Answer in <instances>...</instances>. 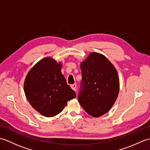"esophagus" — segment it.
<instances>
[{
    "mask_svg": "<svg viewBox=\"0 0 150 150\" xmlns=\"http://www.w3.org/2000/svg\"><path fill=\"white\" fill-rule=\"evenodd\" d=\"M71 88H72L73 90L75 91L76 90H77V84H71Z\"/></svg>",
    "mask_w": 150,
    "mask_h": 150,
    "instance_id": "esophagus-1",
    "label": "esophagus"
}]
</instances>
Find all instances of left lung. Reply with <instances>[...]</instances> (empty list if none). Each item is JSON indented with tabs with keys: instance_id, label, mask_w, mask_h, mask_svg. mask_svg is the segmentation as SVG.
Instances as JSON below:
<instances>
[{
	"instance_id": "8db88e82",
	"label": "left lung",
	"mask_w": 150,
	"mask_h": 150,
	"mask_svg": "<svg viewBox=\"0 0 150 150\" xmlns=\"http://www.w3.org/2000/svg\"><path fill=\"white\" fill-rule=\"evenodd\" d=\"M82 81L78 100L86 112L98 117L109 111L119 91V79L106 57L93 52L81 64Z\"/></svg>"
}]
</instances>
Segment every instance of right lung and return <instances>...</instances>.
<instances>
[{"mask_svg":"<svg viewBox=\"0 0 150 150\" xmlns=\"http://www.w3.org/2000/svg\"><path fill=\"white\" fill-rule=\"evenodd\" d=\"M61 64L46 57L35 65L24 81V92L35 110L51 117L61 112L67 102L76 97L62 74Z\"/></svg>","mask_w":150,"mask_h":150,"instance_id":"obj_1","label":"right lung"}]
</instances>
